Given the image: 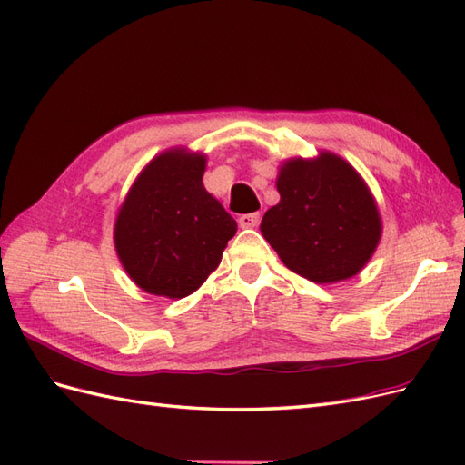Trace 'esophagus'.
Instances as JSON below:
<instances>
[{"label":"esophagus","instance_id":"esophagus-1","mask_svg":"<svg viewBox=\"0 0 465 465\" xmlns=\"http://www.w3.org/2000/svg\"><path fill=\"white\" fill-rule=\"evenodd\" d=\"M260 223V213H244L238 217V224H241L242 229H254L258 227Z\"/></svg>","mask_w":465,"mask_h":465}]
</instances>
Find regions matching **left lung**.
Wrapping results in <instances>:
<instances>
[{
  "mask_svg": "<svg viewBox=\"0 0 465 465\" xmlns=\"http://www.w3.org/2000/svg\"><path fill=\"white\" fill-rule=\"evenodd\" d=\"M281 202L265 211L262 234L291 272L314 283L353 277L372 256L382 223L357 171L331 153L281 166Z\"/></svg>",
  "mask_w": 465,
  "mask_h": 465,
  "instance_id": "obj_1",
  "label": "left lung"
}]
</instances>
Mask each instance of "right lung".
Listing matches in <instances>:
<instances>
[{"label":"right lung","instance_id":"1","mask_svg":"<svg viewBox=\"0 0 465 465\" xmlns=\"http://www.w3.org/2000/svg\"><path fill=\"white\" fill-rule=\"evenodd\" d=\"M205 157L166 151L139 174L114 229L125 272L143 291L182 299L221 262L236 221L203 188Z\"/></svg>","mask_w":465,"mask_h":465}]
</instances>
